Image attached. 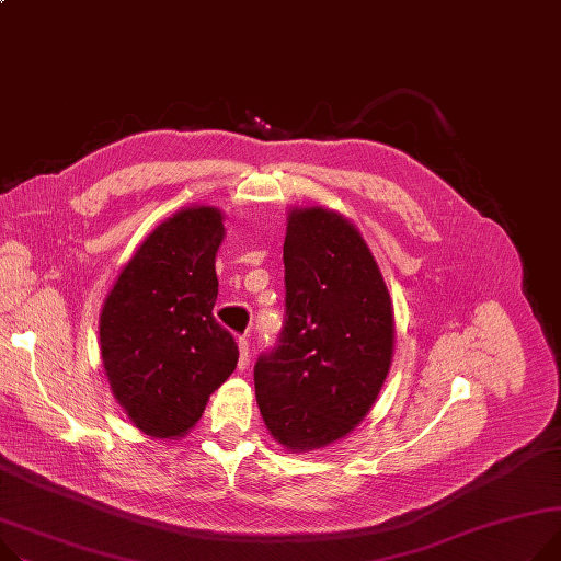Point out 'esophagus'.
Masks as SVG:
<instances>
[{
	"instance_id": "esophagus-1",
	"label": "esophagus",
	"mask_w": 561,
	"mask_h": 561,
	"mask_svg": "<svg viewBox=\"0 0 561 561\" xmlns=\"http://www.w3.org/2000/svg\"><path fill=\"white\" fill-rule=\"evenodd\" d=\"M237 343H239V369L243 371L248 367V363H250V343H248L245 335H241Z\"/></svg>"
}]
</instances>
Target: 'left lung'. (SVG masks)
<instances>
[{
  "instance_id": "1",
  "label": "left lung",
  "mask_w": 561,
  "mask_h": 561,
  "mask_svg": "<svg viewBox=\"0 0 561 561\" xmlns=\"http://www.w3.org/2000/svg\"><path fill=\"white\" fill-rule=\"evenodd\" d=\"M286 322L254 365L259 413L293 454L352 433L375 405L394 354V311L354 222L322 205L290 207Z\"/></svg>"
}]
</instances>
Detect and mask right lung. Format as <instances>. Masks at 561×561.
Returning a JSON list of instances; mask_svg holds the SVG:
<instances>
[{
  "mask_svg": "<svg viewBox=\"0 0 561 561\" xmlns=\"http://www.w3.org/2000/svg\"><path fill=\"white\" fill-rule=\"evenodd\" d=\"M222 218L218 207L192 205L162 220L126 261L101 309L110 390L133 426L158 439L190 433L239 360L232 333L211 316Z\"/></svg>",
  "mask_w": 561,
  "mask_h": 561,
  "instance_id": "add662e5",
  "label": "right lung"
}]
</instances>
